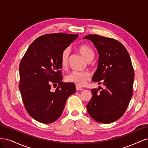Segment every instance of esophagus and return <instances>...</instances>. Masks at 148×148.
<instances>
[{"mask_svg":"<svg viewBox=\"0 0 148 148\" xmlns=\"http://www.w3.org/2000/svg\"><path fill=\"white\" fill-rule=\"evenodd\" d=\"M76 89H77V91H83V88L79 87V86H76Z\"/></svg>","mask_w":148,"mask_h":148,"instance_id":"34e87169","label":"esophagus"}]
</instances>
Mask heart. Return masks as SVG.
I'll use <instances>...</instances> for the list:
<instances>
[{
	"mask_svg": "<svg viewBox=\"0 0 148 148\" xmlns=\"http://www.w3.org/2000/svg\"><path fill=\"white\" fill-rule=\"evenodd\" d=\"M78 51L80 54L82 56L84 59L87 62L92 60L94 57V52L92 49L86 44H82L78 47ZM70 51L69 49H65L62 52L60 56V65L63 69L66 68L69 63ZM90 79V74L88 71H73L72 72L67 75L65 77V79L67 82L72 83L77 85L78 86H83L89 81Z\"/></svg>",
	"mask_w": 148,
	"mask_h": 148,
	"instance_id": "1",
	"label": "heart"
}]
</instances>
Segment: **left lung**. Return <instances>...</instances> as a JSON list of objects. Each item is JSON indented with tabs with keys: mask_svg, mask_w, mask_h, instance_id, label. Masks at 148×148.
<instances>
[{
	"mask_svg": "<svg viewBox=\"0 0 148 148\" xmlns=\"http://www.w3.org/2000/svg\"><path fill=\"white\" fill-rule=\"evenodd\" d=\"M91 41L99 54L92 82L105 86L91 89L92 97L86 106L88 114L96 122L110 123L125 113L133 95L134 70L129 53L117 40L89 34L83 38Z\"/></svg>",
	"mask_w": 148,
	"mask_h": 148,
	"instance_id": "obj_1",
	"label": "left lung"
}]
</instances>
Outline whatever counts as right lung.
Here are the masks:
<instances>
[{"instance_id":"1","label":"right lung","mask_w":148,"mask_h":148,"mask_svg":"<svg viewBox=\"0 0 148 148\" xmlns=\"http://www.w3.org/2000/svg\"><path fill=\"white\" fill-rule=\"evenodd\" d=\"M78 36L62 33L42 35L29 46L21 60L19 89L22 99L28 114L39 122L56 121L68 97L76 91L73 83L62 82L60 60L62 52ZM57 84L52 92L51 85Z\"/></svg>"}]
</instances>
